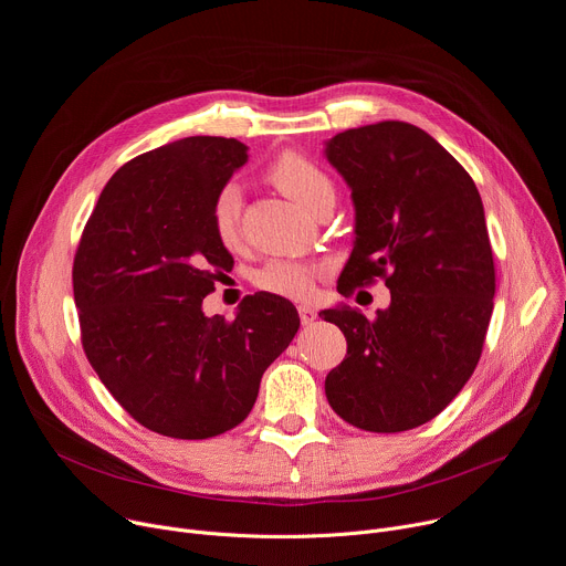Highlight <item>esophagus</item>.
<instances>
[{"label":"esophagus","mask_w":566,"mask_h":566,"mask_svg":"<svg viewBox=\"0 0 566 566\" xmlns=\"http://www.w3.org/2000/svg\"><path fill=\"white\" fill-rule=\"evenodd\" d=\"M298 317H301L303 326H311L317 319V311L313 306H306V303H301V306H298Z\"/></svg>","instance_id":"esophagus-1"}]
</instances>
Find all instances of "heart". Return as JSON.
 <instances>
[{
    "label": "heart",
    "mask_w": 566,
    "mask_h": 566,
    "mask_svg": "<svg viewBox=\"0 0 566 566\" xmlns=\"http://www.w3.org/2000/svg\"><path fill=\"white\" fill-rule=\"evenodd\" d=\"M272 184L296 201L301 208L315 212L322 203L335 199V188L328 174L308 156L298 151H283L270 163ZM240 217H242V192L235 184H227L217 192L210 210L214 235L227 247L240 244ZM319 268L296 260H274L255 274V285L265 292L303 298L315 287Z\"/></svg>",
    "instance_id": "b5f03b06"
}]
</instances>
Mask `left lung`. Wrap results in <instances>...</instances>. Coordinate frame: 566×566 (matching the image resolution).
<instances>
[{"instance_id": "1", "label": "left lung", "mask_w": 566, "mask_h": 566, "mask_svg": "<svg viewBox=\"0 0 566 566\" xmlns=\"http://www.w3.org/2000/svg\"><path fill=\"white\" fill-rule=\"evenodd\" d=\"M326 158L356 206L337 290L382 279L392 296L374 319L349 306L319 313L346 337L326 399L356 428L410 430L458 397L483 354L496 290L483 201L467 169L408 122L349 128Z\"/></svg>"}]
</instances>
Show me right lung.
Instances as JSON below:
<instances>
[{
  "label": "right lung",
  "instance_id": "1",
  "mask_svg": "<svg viewBox=\"0 0 566 566\" xmlns=\"http://www.w3.org/2000/svg\"><path fill=\"white\" fill-rule=\"evenodd\" d=\"M247 158L235 138L192 136L128 160L74 255L83 352L115 401L165 438L206 440L244 421L301 324L270 292L247 296L233 322L201 311L233 268L212 201Z\"/></svg>",
  "mask_w": 566,
  "mask_h": 566
}]
</instances>
